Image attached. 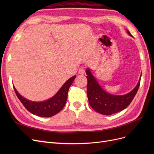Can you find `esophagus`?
<instances>
[{"label": "esophagus", "mask_w": 154, "mask_h": 154, "mask_svg": "<svg viewBox=\"0 0 154 154\" xmlns=\"http://www.w3.org/2000/svg\"><path fill=\"white\" fill-rule=\"evenodd\" d=\"M85 69L83 67H80V69H79V71H78V74H83L85 73Z\"/></svg>", "instance_id": "esophagus-1"}]
</instances>
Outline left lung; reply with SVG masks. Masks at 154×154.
Masks as SVG:
<instances>
[{"mask_svg": "<svg viewBox=\"0 0 154 154\" xmlns=\"http://www.w3.org/2000/svg\"><path fill=\"white\" fill-rule=\"evenodd\" d=\"M127 33L130 36L128 30ZM87 97L92 108L97 112L103 115H111L125 109L131 103L136 96L140 85L141 77L137 85L129 93L125 95H114L106 92L101 87L91 70L87 68Z\"/></svg>", "mask_w": 154, "mask_h": 154, "instance_id": "1", "label": "left lung"}]
</instances>
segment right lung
<instances>
[{"mask_svg": "<svg viewBox=\"0 0 154 154\" xmlns=\"http://www.w3.org/2000/svg\"><path fill=\"white\" fill-rule=\"evenodd\" d=\"M76 76V75H74L69 78L54 96L44 101L37 102L27 100L18 92L14 86L13 88L18 98L25 106V108L31 114L40 117H51L62 110L66 105L69 88L72 85Z\"/></svg>", "mask_w": 154, "mask_h": 154, "instance_id": "1", "label": "right lung"}]
</instances>
